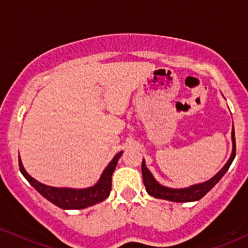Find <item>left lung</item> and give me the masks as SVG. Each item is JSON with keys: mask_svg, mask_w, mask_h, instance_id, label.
I'll use <instances>...</instances> for the list:
<instances>
[{"mask_svg": "<svg viewBox=\"0 0 248 248\" xmlns=\"http://www.w3.org/2000/svg\"><path fill=\"white\" fill-rule=\"evenodd\" d=\"M232 140H233V152H232L231 158L227 161L225 166L222 168V170L218 172L217 174L213 177L212 179L207 181L205 183L197 184V186H192L186 189H170V187H166L160 186L153 176L151 174V172L148 171V169L146 168L145 161L142 160L141 164V171H142V179H144V184L146 186V191L151 195V196L155 197V199H161V200H168L172 201V202H192V201H199L202 199L205 194H207L209 190H212L214 186L220 181L223 177V174L227 172V170L231 166L232 161L235 158V134H234V127L233 131H232Z\"/></svg>", "mask_w": 248, "mask_h": 248, "instance_id": "1", "label": "left lung"}]
</instances>
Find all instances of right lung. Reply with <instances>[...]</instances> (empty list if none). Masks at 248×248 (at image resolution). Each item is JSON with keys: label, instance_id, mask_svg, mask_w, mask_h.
<instances>
[{"label": "right lung", "instance_id": "right-lung-1", "mask_svg": "<svg viewBox=\"0 0 248 248\" xmlns=\"http://www.w3.org/2000/svg\"><path fill=\"white\" fill-rule=\"evenodd\" d=\"M122 151L119 152L110 161L106 170L103 171L100 181L97 184L88 189H67V187H53L47 186L45 184L39 183L34 178L30 176L23 169L22 163L19 158V168L21 173L25 176V178L30 182V184L38 190L46 200L56 204L57 207L62 209H83V208L90 207L96 203L102 202L109 196L111 190V176L115 170L116 164L119 158L121 157Z\"/></svg>", "mask_w": 248, "mask_h": 248}]
</instances>
